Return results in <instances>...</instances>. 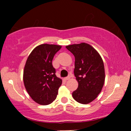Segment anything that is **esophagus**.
Wrapping results in <instances>:
<instances>
[{
    "mask_svg": "<svg viewBox=\"0 0 131 131\" xmlns=\"http://www.w3.org/2000/svg\"><path fill=\"white\" fill-rule=\"evenodd\" d=\"M71 78V75H68V76H67V77H66L64 79H65V80H69Z\"/></svg>",
    "mask_w": 131,
    "mask_h": 131,
    "instance_id": "1",
    "label": "esophagus"
}]
</instances>
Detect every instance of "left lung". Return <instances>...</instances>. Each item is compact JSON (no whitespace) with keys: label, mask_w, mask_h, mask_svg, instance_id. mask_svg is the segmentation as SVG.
Masks as SVG:
<instances>
[{"label":"left lung","mask_w":131,"mask_h":131,"mask_svg":"<svg viewBox=\"0 0 131 131\" xmlns=\"http://www.w3.org/2000/svg\"><path fill=\"white\" fill-rule=\"evenodd\" d=\"M66 48L75 57L74 73L78 88L72 95L76 102L88 104L97 98L104 84L103 61L97 51L88 43L70 45Z\"/></svg>","instance_id":"8db88e82"}]
</instances>
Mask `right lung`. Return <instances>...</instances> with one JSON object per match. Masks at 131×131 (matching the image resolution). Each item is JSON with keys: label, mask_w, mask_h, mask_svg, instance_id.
Wrapping results in <instances>:
<instances>
[{"label": "right lung", "mask_w": 131, "mask_h": 131, "mask_svg": "<svg viewBox=\"0 0 131 131\" xmlns=\"http://www.w3.org/2000/svg\"><path fill=\"white\" fill-rule=\"evenodd\" d=\"M61 46L41 44L33 50L27 59L23 71V81L28 94L34 101L47 105L57 98L62 80L55 75L52 65L55 54Z\"/></svg>", "instance_id": "1"}]
</instances>
